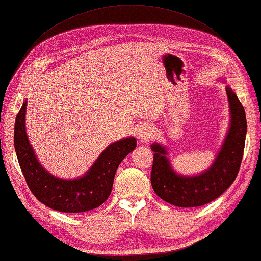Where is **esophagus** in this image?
Listing matches in <instances>:
<instances>
[{"mask_svg":"<svg viewBox=\"0 0 261 261\" xmlns=\"http://www.w3.org/2000/svg\"><path fill=\"white\" fill-rule=\"evenodd\" d=\"M153 134H154V130H153V128L151 126H148V125H144V126H142V127H140V128H138V130H137V137H138V140H140L141 142H148L152 138V136H153Z\"/></svg>","mask_w":261,"mask_h":261,"instance_id":"1","label":"esophagus"}]
</instances>
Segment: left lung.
<instances>
[{
	"mask_svg": "<svg viewBox=\"0 0 261 261\" xmlns=\"http://www.w3.org/2000/svg\"><path fill=\"white\" fill-rule=\"evenodd\" d=\"M230 106V128L212 166L197 175H180L173 171L167 148L159 143L151 145L154 152L151 184L155 194L178 207H198L216 199L234 181L241 166L247 134L243 106L233 90L226 86Z\"/></svg>",
	"mask_w": 261,
	"mask_h": 261,
	"instance_id": "obj_1",
	"label": "left lung"
}]
</instances>
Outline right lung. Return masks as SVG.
I'll list each match as a JSON object with an SVG mask.
<instances>
[{
	"label": "right lung",
	"mask_w": 261,
	"mask_h": 261,
	"mask_svg": "<svg viewBox=\"0 0 261 261\" xmlns=\"http://www.w3.org/2000/svg\"><path fill=\"white\" fill-rule=\"evenodd\" d=\"M27 100L15 118L14 148L24 179L31 193L49 208L64 213H82L102 205L113 189L120 162L136 147L134 137L110 144L100 154L88 172L74 180L51 175L42 168L31 147L25 132Z\"/></svg>",
	"instance_id": "1"
}]
</instances>
